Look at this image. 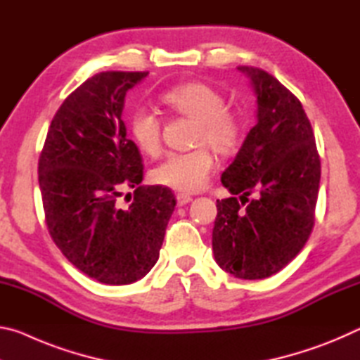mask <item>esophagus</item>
I'll use <instances>...</instances> for the list:
<instances>
[{
	"mask_svg": "<svg viewBox=\"0 0 360 360\" xmlns=\"http://www.w3.org/2000/svg\"><path fill=\"white\" fill-rule=\"evenodd\" d=\"M176 202H178L179 206H184V205L192 202V197L187 193H176Z\"/></svg>",
	"mask_w": 360,
	"mask_h": 360,
	"instance_id": "esophagus-1",
	"label": "esophagus"
}]
</instances>
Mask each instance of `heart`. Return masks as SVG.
<instances>
[{"label": "heart", "mask_w": 360, "mask_h": 360, "mask_svg": "<svg viewBox=\"0 0 360 360\" xmlns=\"http://www.w3.org/2000/svg\"><path fill=\"white\" fill-rule=\"evenodd\" d=\"M160 103L172 112L195 120L192 144L197 148L168 154L152 169L150 178L173 191L197 192L206 186L214 168L209 148L224 157L236 154L245 141V124L238 114L227 109L224 94L206 82L174 85L160 95ZM129 131L144 154L154 157L162 150V122L149 109H133Z\"/></svg>", "instance_id": "obj_1"}]
</instances>
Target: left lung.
<instances>
[{
	"label": "left lung",
	"instance_id": "left-lung-1",
	"mask_svg": "<svg viewBox=\"0 0 360 360\" xmlns=\"http://www.w3.org/2000/svg\"><path fill=\"white\" fill-rule=\"evenodd\" d=\"M238 70L252 81L257 124L222 173L231 197L217 200L212 251L235 278L264 279L294 260L311 235L321 158L300 100L270 72Z\"/></svg>",
	"mask_w": 360,
	"mask_h": 360
}]
</instances>
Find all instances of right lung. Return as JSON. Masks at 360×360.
<instances>
[{
    "mask_svg": "<svg viewBox=\"0 0 360 360\" xmlns=\"http://www.w3.org/2000/svg\"><path fill=\"white\" fill-rule=\"evenodd\" d=\"M148 71H103L62 103L38 163L47 230L77 270L103 284H130L155 265L176 200L141 186L143 157L122 120L125 94ZM127 188L131 203L120 197Z\"/></svg>",
    "mask_w": 360,
    "mask_h": 360,
    "instance_id": "add662e5",
    "label": "right lung"
}]
</instances>
